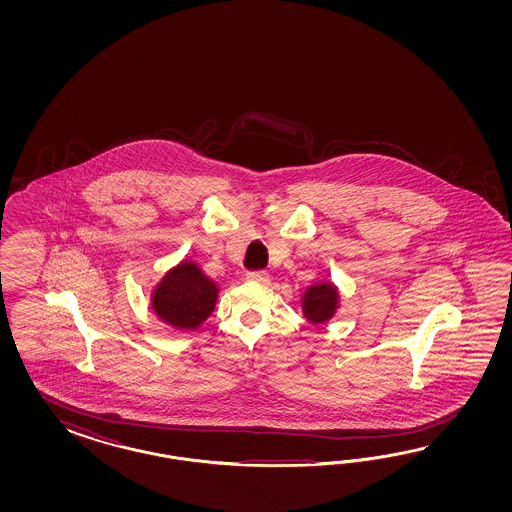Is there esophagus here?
I'll use <instances>...</instances> for the list:
<instances>
[{"label": "esophagus", "mask_w": 512, "mask_h": 512, "mask_svg": "<svg viewBox=\"0 0 512 512\" xmlns=\"http://www.w3.org/2000/svg\"><path fill=\"white\" fill-rule=\"evenodd\" d=\"M249 281H255V283H268L270 281V276H268V272H264V270H251L248 272Z\"/></svg>", "instance_id": "34e87169"}]
</instances>
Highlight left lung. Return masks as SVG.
Masks as SVG:
<instances>
[{
    "label": "left lung",
    "mask_w": 512,
    "mask_h": 512,
    "mask_svg": "<svg viewBox=\"0 0 512 512\" xmlns=\"http://www.w3.org/2000/svg\"><path fill=\"white\" fill-rule=\"evenodd\" d=\"M304 315L311 323H325L334 315L338 306V293L330 283H319L313 285L304 293Z\"/></svg>",
    "instance_id": "1"
}]
</instances>
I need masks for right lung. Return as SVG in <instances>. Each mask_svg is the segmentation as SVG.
Instances as JSON below:
<instances>
[{
    "instance_id": "right-lung-1",
    "label": "right lung",
    "mask_w": 512,
    "mask_h": 512,
    "mask_svg": "<svg viewBox=\"0 0 512 512\" xmlns=\"http://www.w3.org/2000/svg\"><path fill=\"white\" fill-rule=\"evenodd\" d=\"M217 287L193 263L171 270L155 289L154 311L176 328H197L216 308Z\"/></svg>"
}]
</instances>
